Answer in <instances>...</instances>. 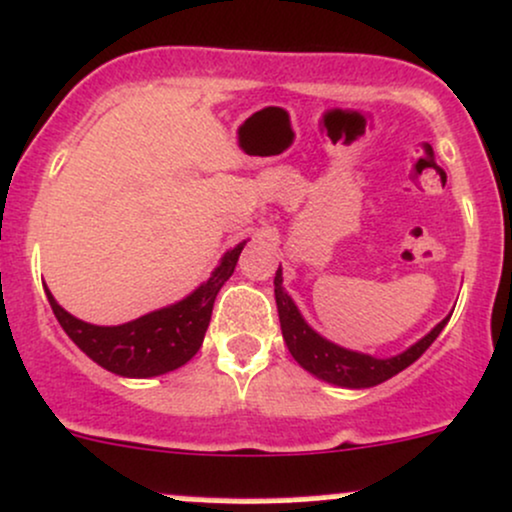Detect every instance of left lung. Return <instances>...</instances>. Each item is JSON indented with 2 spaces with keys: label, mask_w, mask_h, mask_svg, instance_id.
Listing matches in <instances>:
<instances>
[{
  "label": "left lung",
  "mask_w": 512,
  "mask_h": 512,
  "mask_svg": "<svg viewBox=\"0 0 512 512\" xmlns=\"http://www.w3.org/2000/svg\"><path fill=\"white\" fill-rule=\"evenodd\" d=\"M273 285L280 329H283L287 350H290L292 358H295L304 370L312 372L319 380L336 384V387L365 389L387 382L389 377L399 375L401 370H406L411 363H416V360L426 353L430 343L440 336V331L445 329L447 321H450V317L442 319L433 331L426 333L418 343H413L411 348H406L404 353L392 355V358H375V355L341 348L336 346V343L326 341L324 336H319V333L302 319L297 304L292 302V297L285 292L283 271H280V268L275 271Z\"/></svg>",
  "instance_id": "1"
}]
</instances>
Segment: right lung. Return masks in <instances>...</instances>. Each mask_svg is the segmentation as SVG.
Masks as SVG:
<instances>
[{
    "mask_svg": "<svg viewBox=\"0 0 512 512\" xmlns=\"http://www.w3.org/2000/svg\"><path fill=\"white\" fill-rule=\"evenodd\" d=\"M246 241L234 246L222 256L220 266L203 285L195 287L181 302L149 312L145 317L132 319L120 326H96L72 317L70 312L55 302L53 292L45 290L50 307L67 336L89 355L103 370L120 377H157L176 367L186 365L188 360L203 346L205 331H208L212 304L217 292L234 273L241 249Z\"/></svg>",
    "mask_w": 512,
    "mask_h": 512,
    "instance_id": "right-lung-1",
    "label": "right lung"
}]
</instances>
